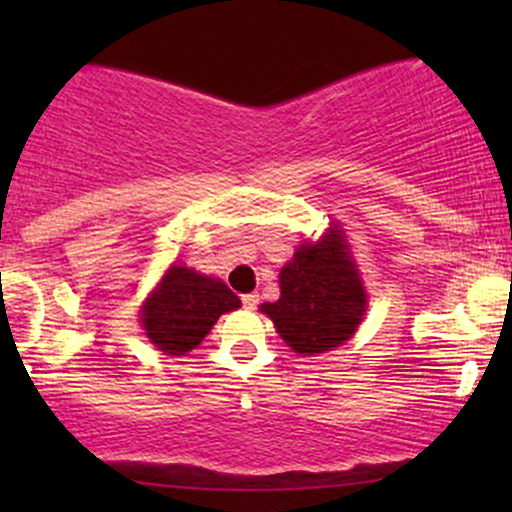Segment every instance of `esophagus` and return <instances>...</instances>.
<instances>
[{
  "label": "esophagus",
  "instance_id": "1",
  "mask_svg": "<svg viewBox=\"0 0 512 512\" xmlns=\"http://www.w3.org/2000/svg\"><path fill=\"white\" fill-rule=\"evenodd\" d=\"M240 301H243V308L255 310L257 305H260V296H257V293H245V296L240 298Z\"/></svg>",
  "mask_w": 512,
  "mask_h": 512
}]
</instances>
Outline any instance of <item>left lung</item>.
Wrapping results in <instances>:
<instances>
[{"instance_id": "1", "label": "left lung", "mask_w": 512, "mask_h": 512, "mask_svg": "<svg viewBox=\"0 0 512 512\" xmlns=\"http://www.w3.org/2000/svg\"><path fill=\"white\" fill-rule=\"evenodd\" d=\"M279 286L281 298L264 303L262 313L298 354H325L344 344L366 313V291L339 231L293 252Z\"/></svg>"}]
</instances>
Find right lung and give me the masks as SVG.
Returning a JSON list of instances; mask_svg holds the SVG:
<instances>
[{"mask_svg": "<svg viewBox=\"0 0 512 512\" xmlns=\"http://www.w3.org/2000/svg\"><path fill=\"white\" fill-rule=\"evenodd\" d=\"M236 308L240 298L223 281L195 269L170 267L142 308V325L158 349L185 356L207 337L223 313Z\"/></svg>", "mask_w": 512, "mask_h": 512, "instance_id": "obj_1", "label": "right lung"}]
</instances>
